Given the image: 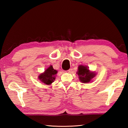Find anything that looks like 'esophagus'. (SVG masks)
I'll return each mask as SVG.
<instances>
[{"instance_id": "esophagus-1", "label": "esophagus", "mask_w": 128, "mask_h": 128, "mask_svg": "<svg viewBox=\"0 0 128 128\" xmlns=\"http://www.w3.org/2000/svg\"><path fill=\"white\" fill-rule=\"evenodd\" d=\"M72 69H69V70H66V72L67 73H70L71 72H72Z\"/></svg>"}]
</instances>
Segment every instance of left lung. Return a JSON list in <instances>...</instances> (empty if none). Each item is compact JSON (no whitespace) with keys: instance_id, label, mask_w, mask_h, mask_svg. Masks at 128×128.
Wrapping results in <instances>:
<instances>
[{"instance_id":"8db88e82","label":"left lung","mask_w":128,"mask_h":128,"mask_svg":"<svg viewBox=\"0 0 128 128\" xmlns=\"http://www.w3.org/2000/svg\"><path fill=\"white\" fill-rule=\"evenodd\" d=\"M77 74L78 76L80 81L84 84L92 82V79L96 76L95 72L90 70L88 66L83 65H80L78 66Z\"/></svg>"}]
</instances>
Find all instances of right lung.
Instances as JSON below:
<instances>
[{
    "label": "right lung",
    "mask_w": 128,
    "mask_h": 128,
    "mask_svg": "<svg viewBox=\"0 0 128 128\" xmlns=\"http://www.w3.org/2000/svg\"><path fill=\"white\" fill-rule=\"evenodd\" d=\"M58 72V70L53 68L52 66H50L44 71V72L39 74L38 77V80H40L43 84L50 85L55 81L56 74Z\"/></svg>",
    "instance_id": "1"
}]
</instances>
